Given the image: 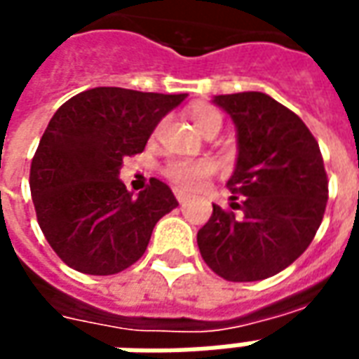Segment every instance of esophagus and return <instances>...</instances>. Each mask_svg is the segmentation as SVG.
Segmentation results:
<instances>
[{
	"mask_svg": "<svg viewBox=\"0 0 359 359\" xmlns=\"http://www.w3.org/2000/svg\"><path fill=\"white\" fill-rule=\"evenodd\" d=\"M175 196H177V200H179V203H187L188 200H190V196L184 192H180V190H175Z\"/></svg>",
	"mask_w": 359,
	"mask_h": 359,
	"instance_id": "1",
	"label": "esophagus"
}]
</instances>
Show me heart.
Wrapping results in <instances>:
<instances>
[{
  "instance_id": "1",
  "label": "heart",
  "mask_w": 359,
  "mask_h": 359,
  "mask_svg": "<svg viewBox=\"0 0 359 359\" xmlns=\"http://www.w3.org/2000/svg\"><path fill=\"white\" fill-rule=\"evenodd\" d=\"M190 116L196 129L205 135L211 129L222 127V116L211 104L200 102L190 108ZM215 171V165L207 159H171L163 167V175L180 190H198Z\"/></svg>"
}]
</instances>
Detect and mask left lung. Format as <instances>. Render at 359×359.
<instances>
[{
  "label": "left lung",
  "mask_w": 359,
  "mask_h": 359,
  "mask_svg": "<svg viewBox=\"0 0 359 359\" xmlns=\"http://www.w3.org/2000/svg\"><path fill=\"white\" fill-rule=\"evenodd\" d=\"M232 118L238 158L226 187L240 217L213 205L198 247L215 274L259 281L293 264L312 243L327 203L320 146L299 116L259 91L217 95Z\"/></svg>",
  "instance_id": "1"
}]
</instances>
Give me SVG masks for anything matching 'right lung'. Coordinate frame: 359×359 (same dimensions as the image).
<instances>
[{
  "mask_svg": "<svg viewBox=\"0 0 359 359\" xmlns=\"http://www.w3.org/2000/svg\"><path fill=\"white\" fill-rule=\"evenodd\" d=\"M184 98L95 87L55 112L32 159L30 192L45 240L68 266L91 276L126 270L144 255L156 222L179 205L158 179L133 196L119 169Z\"/></svg>",
  "mask_w": 359,
  "mask_h": 359,
  "instance_id": "add662e5",
  "label": "right lung"
}]
</instances>
